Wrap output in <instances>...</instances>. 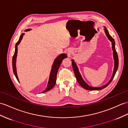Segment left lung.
Returning <instances> with one entry per match:
<instances>
[{
	"mask_svg": "<svg viewBox=\"0 0 128 128\" xmlns=\"http://www.w3.org/2000/svg\"><path fill=\"white\" fill-rule=\"evenodd\" d=\"M104 30L105 32V33L106 34V36H107L108 38V40L111 42V44H112V49L113 50V56H114V71H113V74L110 80H109V82L106 84V85L102 86V87H99V88H94V87H92L91 86H89L88 84H87L85 81L84 80L82 79V75L80 74L78 67L77 65L76 64V62H75L74 60H72V67L74 70V72L75 74V76H76V79L78 81V82L80 84V86L84 88H85L86 90H100L105 88L106 87L108 86L110 83L112 82V80H113L116 74V72L118 70V55L116 50V48H115V42L114 39L112 37L110 34L108 33V30L106 29V27H104Z\"/></svg>",
	"mask_w": 128,
	"mask_h": 128,
	"instance_id": "obj_1",
	"label": "left lung"
}]
</instances>
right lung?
I'll list each match as a JSON object with an SVG mask.
<instances>
[{"mask_svg":"<svg viewBox=\"0 0 128 128\" xmlns=\"http://www.w3.org/2000/svg\"><path fill=\"white\" fill-rule=\"evenodd\" d=\"M31 29H28L25 30V32H29V31L31 30ZM24 33H22L21 34V35L20 37V39L18 40V41L17 42L15 46V52L13 58H12V68H13V71L14 76L16 78L18 82H20L19 79H18L17 73V68H16V59H17V52H18V46L19 45L20 43L22 40L23 36L24 35ZM67 54L65 53H62L60 55H59L58 57L56 58L55 60L54 61V63L52 65V70L50 73L49 75V81L48 82L47 86L45 90H44L42 93H44L47 91H49V90H50L53 88V87L55 86L56 84V76L58 71L59 67H60V64L61 62H62V60H64V58H67Z\"/></svg>","mask_w":128,"mask_h":128,"instance_id":"1","label":"right lung"}]
</instances>
